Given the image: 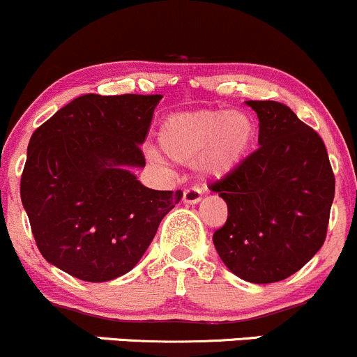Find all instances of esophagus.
<instances>
[{
  "label": "esophagus",
  "instance_id": "obj_1",
  "mask_svg": "<svg viewBox=\"0 0 357 357\" xmlns=\"http://www.w3.org/2000/svg\"><path fill=\"white\" fill-rule=\"evenodd\" d=\"M201 199H202V194L199 189L183 190V204H197Z\"/></svg>",
  "mask_w": 357,
  "mask_h": 357
}]
</instances>
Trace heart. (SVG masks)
Returning a JSON list of instances; mask_svg holds the SVG:
<instances>
[{
    "label": "heart",
    "mask_w": 357,
    "mask_h": 357,
    "mask_svg": "<svg viewBox=\"0 0 357 357\" xmlns=\"http://www.w3.org/2000/svg\"><path fill=\"white\" fill-rule=\"evenodd\" d=\"M255 122L241 110L206 109L172 114L160 128V144L168 158L194 163L211 177H223L250 151Z\"/></svg>",
    "instance_id": "b5f03b06"
}]
</instances>
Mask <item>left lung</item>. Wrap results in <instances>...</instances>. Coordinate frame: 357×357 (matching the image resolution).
Masks as SVG:
<instances>
[{"mask_svg": "<svg viewBox=\"0 0 357 357\" xmlns=\"http://www.w3.org/2000/svg\"><path fill=\"white\" fill-rule=\"evenodd\" d=\"M259 148L211 185L228 206L213 235L225 266L269 284L298 272L327 236L335 178L324 141L284 103L248 100Z\"/></svg>", "mask_w": 357, "mask_h": 357, "instance_id": "8db88e82", "label": "left lung"}]
</instances>
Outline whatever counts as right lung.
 Instances as JSON below:
<instances>
[{"label": "right lung", "mask_w": 357, "mask_h": 357, "mask_svg": "<svg viewBox=\"0 0 357 357\" xmlns=\"http://www.w3.org/2000/svg\"><path fill=\"white\" fill-rule=\"evenodd\" d=\"M162 95L88 93L32 134L22 204L42 257L88 282L121 278L139 262L182 190H153L132 174Z\"/></svg>", "instance_id": "right-lung-1"}]
</instances>
